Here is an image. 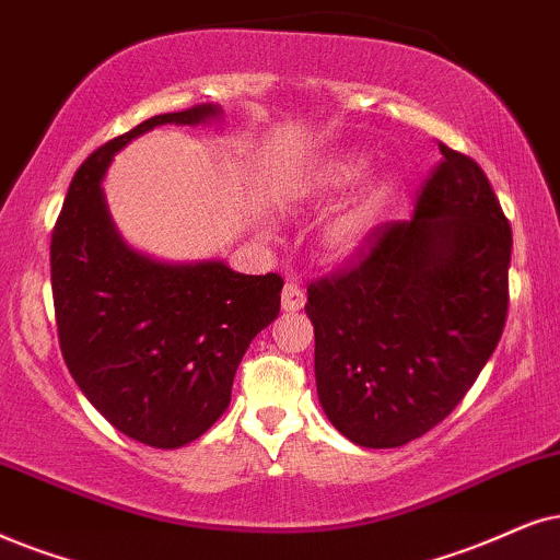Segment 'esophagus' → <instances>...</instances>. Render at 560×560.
Wrapping results in <instances>:
<instances>
[{"instance_id":"esophagus-1","label":"esophagus","mask_w":560,"mask_h":560,"mask_svg":"<svg viewBox=\"0 0 560 560\" xmlns=\"http://www.w3.org/2000/svg\"><path fill=\"white\" fill-rule=\"evenodd\" d=\"M304 304V289L296 284V281H287L284 289H281V310L284 313H296Z\"/></svg>"}]
</instances>
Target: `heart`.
<instances>
[{
  "instance_id": "b5f03b06",
  "label": "heart",
  "mask_w": 560,
  "mask_h": 560,
  "mask_svg": "<svg viewBox=\"0 0 560 560\" xmlns=\"http://www.w3.org/2000/svg\"><path fill=\"white\" fill-rule=\"evenodd\" d=\"M364 167L366 162L359 154H341V158L317 167L300 188H294V198L296 201H325V198L343 194L346 188H351L353 183L362 178ZM366 228H370V209L364 203L343 209L341 214H336L325 224L323 253L332 260L353 256L362 245Z\"/></svg>"
}]
</instances>
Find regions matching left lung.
<instances>
[{
    "label": "left lung",
    "instance_id": "obj_1",
    "mask_svg": "<svg viewBox=\"0 0 560 560\" xmlns=\"http://www.w3.org/2000/svg\"><path fill=\"white\" fill-rule=\"evenodd\" d=\"M439 152L413 219L380 224L357 264L307 287L317 398L359 447L447 419L504 332L512 228L478 162Z\"/></svg>",
    "mask_w": 560,
    "mask_h": 560
}]
</instances>
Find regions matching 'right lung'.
Listing matches in <instances>:
<instances>
[{
	"mask_svg": "<svg viewBox=\"0 0 560 560\" xmlns=\"http://www.w3.org/2000/svg\"><path fill=\"white\" fill-rule=\"evenodd\" d=\"M214 116L217 105H194L105 141L74 173L51 232L63 362L113 427L160 450L194 442L228 410L247 346L279 315L284 279L141 256L113 228L101 180L113 154L154 126Z\"/></svg>",
	"mask_w": 560,
	"mask_h": 560,
	"instance_id": "obj_1",
	"label": "right lung"
}]
</instances>
